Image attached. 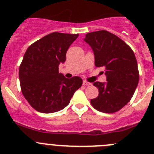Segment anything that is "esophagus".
I'll return each instance as SVG.
<instances>
[{
    "instance_id": "1",
    "label": "esophagus",
    "mask_w": 154,
    "mask_h": 154,
    "mask_svg": "<svg viewBox=\"0 0 154 154\" xmlns=\"http://www.w3.org/2000/svg\"><path fill=\"white\" fill-rule=\"evenodd\" d=\"M82 84H83L84 85H86V86H89V85H92V84H91L90 82H86V81H83Z\"/></svg>"
}]
</instances>
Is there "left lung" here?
Instances as JSON below:
<instances>
[{
    "mask_svg": "<svg viewBox=\"0 0 154 154\" xmlns=\"http://www.w3.org/2000/svg\"><path fill=\"white\" fill-rule=\"evenodd\" d=\"M95 55V65L104 67L106 82H96L99 96L91 99L94 108L106 113L119 111L127 104L138 85L139 71L133 50L109 31H93L84 38Z\"/></svg>",
    "mask_w": 154,
    "mask_h": 154,
    "instance_id": "8db88e82",
    "label": "left lung"
}]
</instances>
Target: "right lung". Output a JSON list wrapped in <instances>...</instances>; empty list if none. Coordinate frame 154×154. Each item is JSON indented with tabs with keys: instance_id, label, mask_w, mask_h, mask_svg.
Returning <instances> with one entry per match:
<instances>
[{
	"instance_id": "1",
	"label": "right lung",
	"mask_w": 154,
	"mask_h": 154,
	"mask_svg": "<svg viewBox=\"0 0 154 154\" xmlns=\"http://www.w3.org/2000/svg\"><path fill=\"white\" fill-rule=\"evenodd\" d=\"M78 34L53 32L29 46L19 68L21 92L31 106L43 113L63 109L70 103L82 79L65 78L58 65L66 60L69 46Z\"/></svg>"
}]
</instances>
